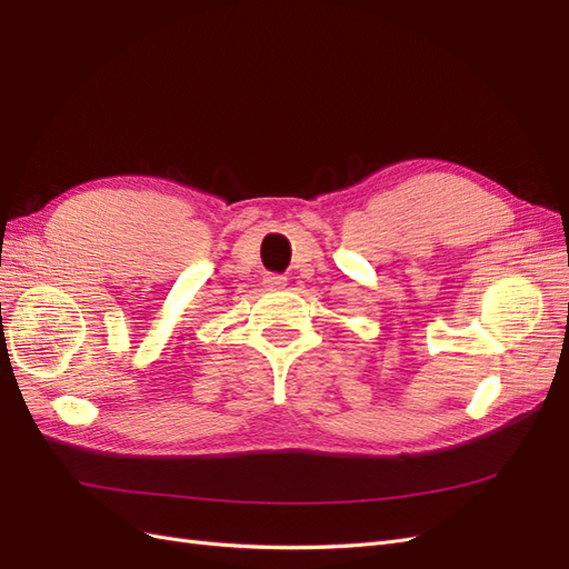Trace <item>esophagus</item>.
I'll return each instance as SVG.
<instances>
[{
    "label": "esophagus",
    "mask_w": 569,
    "mask_h": 569,
    "mask_svg": "<svg viewBox=\"0 0 569 569\" xmlns=\"http://www.w3.org/2000/svg\"><path fill=\"white\" fill-rule=\"evenodd\" d=\"M263 284H266V289H270V291L284 289V287H287V278H282V274H266Z\"/></svg>",
    "instance_id": "1"
}]
</instances>
